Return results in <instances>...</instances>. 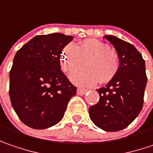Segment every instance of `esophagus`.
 Wrapping results in <instances>:
<instances>
[{
  "mask_svg": "<svg viewBox=\"0 0 153 153\" xmlns=\"http://www.w3.org/2000/svg\"><path fill=\"white\" fill-rule=\"evenodd\" d=\"M88 91L87 90H85V89H80V88H79L78 90H77V94L79 95V96H84L85 93L87 92Z\"/></svg>",
  "mask_w": 153,
  "mask_h": 153,
  "instance_id": "1",
  "label": "esophagus"
}]
</instances>
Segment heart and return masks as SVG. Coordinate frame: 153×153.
Instances as JSON below:
<instances>
[{"instance_id":"obj_1","label":"heart","mask_w":153,"mask_h":153,"mask_svg":"<svg viewBox=\"0 0 153 153\" xmlns=\"http://www.w3.org/2000/svg\"><path fill=\"white\" fill-rule=\"evenodd\" d=\"M78 53L80 59L76 56ZM85 62L86 69L76 70L70 74L71 81L78 86L89 87L112 80L119 68V57L115 51L102 41L87 39L74 45L64 48L61 58L62 68L71 71L75 68L83 67Z\"/></svg>"}]
</instances>
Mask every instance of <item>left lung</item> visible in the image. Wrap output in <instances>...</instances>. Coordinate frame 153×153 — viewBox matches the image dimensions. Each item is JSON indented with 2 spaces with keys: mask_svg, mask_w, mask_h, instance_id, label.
Returning a JSON list of instances; mask_svg holds the SVG:
<instances>
[{
  "mask_svg": "<svg viewBox=\"0 0 153 153\" xmlns=\"http://www.w3.org/2000/svg\"><path fill=\"white\" fill-rule=\"evenodd\" d=\"M119 57V68L112 80L97 90L100 100L89 108L90 118L108 132L126 128L139 115L147 78L145 61L134 45L113 35H104Z\"/></svg>",
  "mask_w": 153,
  "mask_h": 153,
  "instance_id": "8db88e82",
  "label": "left lung"
}]
</instances>
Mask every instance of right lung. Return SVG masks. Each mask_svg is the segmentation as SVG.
<instances>
[{
  "instance_id": "right-lung-1",
  "label": "right lung",
  "mask_w": 153,
  "mask_h": 153,
  "mask_svg": "<svg viewBox=\"0 0 153 153\" xmlns=\"http://www.w3.org/2000/svg\"><path fill=\"white\" fill-rule=\"evenodd\" d=\"M73 39L59 33L37 35L14 56L10 99L20 120L32 129H47L58 124L68 102L76 94V87L60 65L62 51Z\"/></svg>"
}]
</instances>
